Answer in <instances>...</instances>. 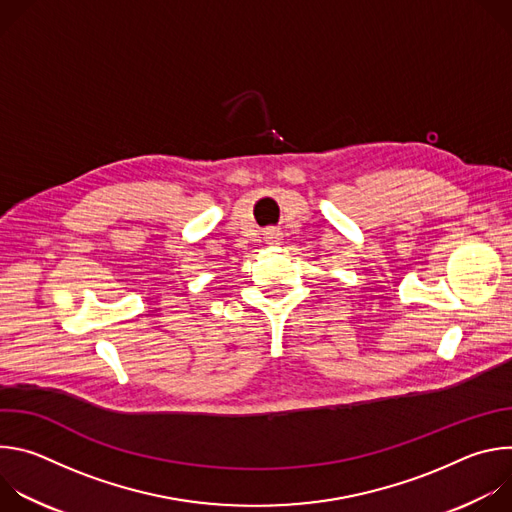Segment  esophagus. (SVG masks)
Wrapping results in <instances>:
<instances>
[{"label": "esophagus", "mask_w": 512, "mask_h": 512, "mask_svg": "<svg viewBox=\"0 0 512 512\" xmlns=\"http://www.w3.org/2000/svg\"><path fill=\"white\" fill-rule=\"evenodd\" d=\"M263 239L267 241V245H279V241H281V231H277V229H265V231H263Z\"/></svg>", "instance_id": "34e87169"}]
</instances>
